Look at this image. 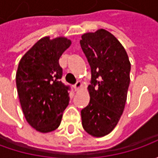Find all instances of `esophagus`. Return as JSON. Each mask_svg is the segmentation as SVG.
<instances>
[{"instance_id": "34e87169", "label": "esophagus", "mask_w": 158, "mask_h": 158, "mask_svg": "<svg viewBox=\"0 0 158 158\" xmlns=\"http://www.w3.org/2000/svg\"><path fill=\"white\" fill-rule=\"evenodd\" d=\"M81 88H82V83H81V82L77 81L76 84L74 85V89H75V90L78 91V90H80V89H81Z\"/></svg>"}]
</instances>
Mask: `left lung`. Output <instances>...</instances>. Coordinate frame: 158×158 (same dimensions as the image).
I'll list each match as a JSON object with an SVG mask.
<instances>
[{"mask_svg": "<svg viewBox=\"0 0 158 158\" xmlns=\"http://www.w3.org/2000/svg\"><path fill=\"white\" fill-rule=\"evenodd\" d=\"M80 45L91 72L90 99L81 111L82 127L90 135L105 136L124 111L131 64L123 46L104 29L83 34Z\"/></svg>", "mask_w": 158, "mask_h": 158, "instance_id": "8db88e82", "label": "left lung"}]
</instances>
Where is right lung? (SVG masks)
Masks as SVG:
<instances>
[{
  "label": "right lung",
  "instance_id": "add662e5",
  "mask_svg": "<svg viewBox=\"0 0 158 158\" xmlns=\"http://www.w3.org/2000/svg\"><path fill=\"white\" fill-rule=\"evenodd\" d=\"M71 45L66 38L40 40L21 59L15 76L17 93L27 122L41 133L60 124L70 87L60 81L59 59Z\"/></svg>",
  "mask_w": 158,
  "mask_h": 158
}]
</instances>
